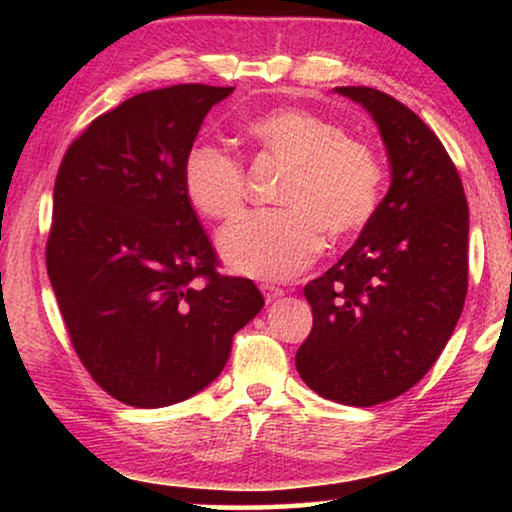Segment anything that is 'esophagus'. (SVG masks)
Segmentation results:
<instances>
[{"label":"esophagus","instance_id":"34e87169","mask_svg":"<svg viewBox=\"0 0 512 512\" xmlns=\"http://www.w3.org/2000/svg\"><path fill=\"white\" fill-rule=\"evenodd\" d=\"M261 293H263V298L268 300V303H275L277 298L284 296V291L275 284H261Z\"/></svg>","mask_w":512,"mask_h":512}]
</instances>
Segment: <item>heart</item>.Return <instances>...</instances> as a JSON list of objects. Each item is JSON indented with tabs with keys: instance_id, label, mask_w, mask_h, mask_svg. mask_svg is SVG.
Instances as JSON below:
<instances>
[{
	"instance_id": "obj_1",
	"label": "heart",
	"mask_w": 512,
	"mask_h": 512,
	"mask_svg": "<svg viewBox=\"0 0 512 512\" xmlns=\"http://www.w3.org/2000/svg\"><path fill=\"white\" fill-rule=\"evenodd\" d=\"M251 142L289 165L279 184V212L249 214L221 230L228 268L258 279H289L319 256L321 230L331 240L359 233L380 202V165L366 144L307 109L282 107L244 125ZM191 205L209 219L242 212L244 172L226 151L195 144L181 165Z\"/></svg>"
}]
</instances>
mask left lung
Masks as SVG:
<instances>
[{"instance_id":"obj_1","label":"left lung","mask_w":512,"mask_h":512,"mask_svg":"<svg viewBox=\"0 0 512 512\" xmlns=\"http://www.w3.org/2000/svg\"><path fill=\"white\" fill-rule=\"evenodd\" d=\"M335 93L375 121L391 184L359 240L305 286L314 324L296 368L319 396L368 408L415 387L457 326L468 289V202L445 146L415 111L375 88Z\"/></svg>"}]
</instances>
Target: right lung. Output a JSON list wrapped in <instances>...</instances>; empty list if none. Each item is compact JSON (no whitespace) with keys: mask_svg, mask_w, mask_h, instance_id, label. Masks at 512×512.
<instances>
[{"mask_svg":"<svg viewBox=\"0 0 512 512\" xmlns=\"http://www.w3.org/2000/svg\"><path fill=\"white\" fill-rule=\"evenodd\" d=\"M235 88L135 95L69 146L53 188L46 268L76 354L100 387L165 408L212 384L261 312L251 279L216 254L181 184L207 111Z\"/></svg>","mask_w":512,"mask_h":512,"instance_id":"1","label":"right lung"}]
</instances>
